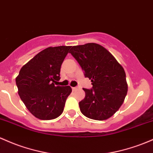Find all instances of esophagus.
<instances>
[{"instance_id":"34e87169","label":"esophagus","mask_w":153,"mask_h":153,"mask_svg":"<svg viewBox=\"0 0 153 153\" xmlns=\"http://www.w3.org/2000/svg\"><path fill=\"white\" fill-rule=\"evenodd\" d=\"M72 89H73V91H75L76 89H78V87H73Z\"/></svg>"}]
</instances>
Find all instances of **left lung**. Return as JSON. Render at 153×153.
<instances>
[{"mask_svg":"<svg viewBox=\"0 0 153 153\" xmlns=\"http://www.w3.org/2000/svg\"><path fill=\"white\" fill-rule=\"evenodd\" d=\"M69 53L79 63L93 86L83 88L85 98L79 102L80 112L97 120L108 119L123 103L128 85L123 67L105 48L94 43L71 46Z\"/></svg>","mask_w":153,"mask_h":153,"instance_id":"obj_1","label":"left lung"}]
</instances>
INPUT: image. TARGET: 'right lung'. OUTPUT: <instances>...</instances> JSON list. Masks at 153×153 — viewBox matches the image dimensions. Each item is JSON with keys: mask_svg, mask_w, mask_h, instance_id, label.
I'll return each instance as SVG.
<instances>
[{"mask_svg": "<svg viewBox=\"0 0 153 153\" xmlns=\"http://www.w3.org/2000/svg\"><path fill=\"white\" fill-rule=\"evenodd\" d=\"M70 47L46 48L25 64L16 78L22 101L37 118L52 120L62 113L72 88L54 83L60 79L61 65Z\"/></svg>", "mask_w": 153, "mask_h": 153, "instance_id": "obj_1", "label": "right lung"}]
</instances>
